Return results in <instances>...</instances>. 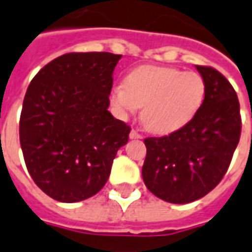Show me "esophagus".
I'll return each mask as SVG.
<instances>
[{"instance_id":"1","label":"esophagus","mask_w":252,"mask_h":252,"mask_svg":"<svg viewBox=\"0 0 252 252\" xmlns=\"http://www.w3.org/2000/svg\"><path fill=\"white\" fill-rule=\"evenodd\" d=\"M130 138H131V139H141L142 135L138 133V131H135V130H131V131H130Z\"/></svg>"}]
</instances>
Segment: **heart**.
Masks as SVG:
<instances>
[{
  "mask_svg": "<svg viewBox=\"0 0 252 252\" xmlns=\"http://www.w3.org/2000/svg\"><path fill=\"white\" fill-rule=\"evenodd\" d=\"M206 83L195 71L163 66H139L130 71L125 85H115L110 103L121 117L142 106L141 119L154 134H171L185 127L205 101Z\"/></svg>",
  "mask_w": 252,
  "mask_h": 252,
  "instance_id": "obj_1",
  "label": "heart"
}]
</instances>
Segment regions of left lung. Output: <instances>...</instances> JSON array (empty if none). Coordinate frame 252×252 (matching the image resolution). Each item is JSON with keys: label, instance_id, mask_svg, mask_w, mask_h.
Instances as JSON below:
<instances>
[{"label": "left lung", "instance_id": "8db88e82", "mask_svg": "<svg viewBox=\"0 0 252 252\" xmlns=\"http://www.w3.org/2000/svg\"><path fill=\"white\" fill-rule=\"evenodd\" d=\"M195 67L206 83L199 111L178 131L145 139L143 182L155 196L177 205L203 198L222 181L241 137L239 101L231 83L213 67Z\"/></svg>", "mask_w": 252, "mask_h": 252}]
</instances>
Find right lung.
I'll return each instance as SVG.
<instances>
[{
    "label": "right lung",
    "instance_id": "1",
    "mask_svg": "<svg viewBox=\"0 0 252 252\" xmlns=\"http://www.w3.org/2000/svg\"><path fill=\"white\" fill-rule=\"evenodd\" d=\"M119 54L67 53L35 74L26 90L20 142L35 185L53 199L74 203L109 179L130 126L109 109Z\"/></svg>",
    "mask_w": 252,
    "mask_h": 252
}]
</instances>
